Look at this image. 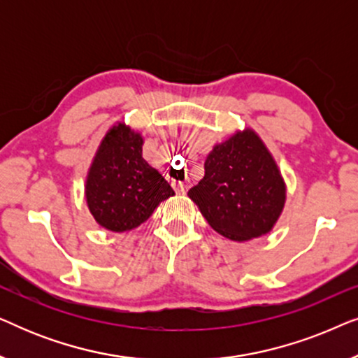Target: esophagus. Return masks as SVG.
Listing matches in <instances>:
<instances>
[{
	"label": "esophagus",
	"instance_id": "esophagus-1",
	"mask_svg": "<svg viewBox=\"0 0 358 358\" xmlns=\"http://www.w3.org/2000/svg\"><path fill=\"white\" fill-rule=\"evenodd\" d=\"M173 187H174L176 192L180 194V195H184L185 190H187V185H185L184 182H173Z\"/></svg>",
	"mask_w": 358,
	"mask_h": 358
}]
</instances>
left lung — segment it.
<instances>
[{
    "mask_svg": "<svg viewBox=\"0 0 358 358\" xmlns=\"http://www.w3.org/2000/svg\"><path fill=\"white\" fill-rule=\"evenodd\" d=\"M210 227L233 241H249L273 228L285 205V182L256 131H238L213 146L205 176L189 190Z\"/></svg>",
    "mask_w": 358,
    "mask_h": 358,
    "instance_id": "1",
    "label": "left lung"
}]
</instances>
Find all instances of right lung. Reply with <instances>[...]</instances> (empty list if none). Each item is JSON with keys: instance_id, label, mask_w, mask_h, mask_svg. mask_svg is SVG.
<instances>
[{"instance_id": "1", "label": "right lung", "mask_w": 358, "mask_h": 358, "mask_svg": "<svg viewBox=\"0 0 358 358\" xmlns=\"http://www.w3.org/2000/svg\"><path fill=\"white\" fill-rule=\"evenodd\" d=\"M143 138L124 124L107 131L86 179V202L96 222L122 233L140 227L174 190L141 156Z\"/></svg>"}]
</instances>
